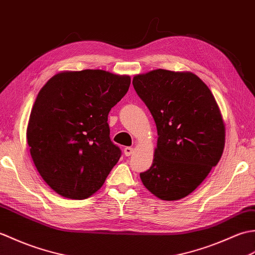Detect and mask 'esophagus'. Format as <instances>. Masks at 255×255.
<instances>
[{"label": "esophagus", "instance_id": "esophagus-1", "mask_svg": "<svg viewBox=\"0 0 255 255\" xmlns=\"http://www.w3.org/2000/svg\"><path fill=\"white\" fill-rule=\"evenodd\" d=\"M123 151H124V155H126V156H131L133 154V148H132V147H126Z\"/></svg>", "mask_w": 255, "mask_h": 255}]
</instances>
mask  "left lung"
I'll list each match as a JSON object with an SVG mask.
<instances>
[{"instance_id": "8db88e82", "label": "left lung", "mask_w": 255, "mask_h": 255, "mask_svg": "<svg viewBox=\"0 0 255 255\" xmlns=\"http://www.w3.org/2000/svg\"><path fill=\"white\" fill-rule=\"evenodd\" d=\"M133 86L154 118L158 139L152 165L139 173L145 188L165 201L188 196L218 163L225 124L211 90L191 72L154 70Z\"/></svg>"}]
</instances>
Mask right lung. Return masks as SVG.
I'll return each mask as SVG.
<instances>
[{
  "label": "right lung",
  "mask_w": 255,
  "mask_h": 255,
  "mask_svg": "<svg viewBox=\"0 0 255 255\" xmlns=\"http://www.w3.org/2000/svg\"><path fill=\"white\" fill-rule=\"evenodd\" d=\"M131 77L103 70L62 72L39 92L27 143L42 179L56 193L84 200L97 192L120 159L108 115L128 93Z\"/></svg>",
  "instance_id": "1"
}]
</instances>
